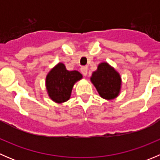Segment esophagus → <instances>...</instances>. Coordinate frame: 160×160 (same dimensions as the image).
<instances>
[{
  "label": "esophagus",
  "mask_w": 160,
  "mask_h": 160,
  "mask_svg": "<svg viewBox=\"0 0 160 160\" xmlns=\"http://www.w3.org/2000/svg\"><path fill=\"white\" fill-rule=\"evenodd\" d=\"M80 70H81V72L83 73V76H85V77H86V76L88 75V69L87 67H82L81 69H80Z\"/></svg>",
  "instance_id": "1"
}]
</instances>
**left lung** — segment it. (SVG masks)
Returning <instances> with one entry per match:
<instances>
[{
	"label": "left lung",
	"mask_w": 160,
	"mask_h": 160,
	"mask_svg": "<svg viewBox=\"0 0 160 160\" xmlns=\"http://www.w3.org/2000/svg\"><path fill=\"white\" fill-rule=\"evenodd\" d=\"M90 81L103 99L111 101L120 94L122 77L108 62H102L98 64L97 70L93 72L90 77Z\"/></svg>",
	"instance_id": "obj_1"
}]
</instances>
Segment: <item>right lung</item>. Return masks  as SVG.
I'll return each instance as SVG.
<instances>
[{"label": "right lung", "instance_id": "obj_1", "mask_svg": "<svg viewBox=\"0 0 160 160\" xmlns=\"http://www.w3.org/2000/svg\"><path fill=\"white\" fill-rule=\"evenodd\" d=\"M83 76L77 70L69 71L62 62H59L49 70L46 77V88L50 99L62 104L71 97L72 88Z\"/></svg>", "mask_w": 160, "mask_h": 160}]
</instances>
